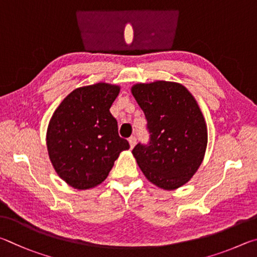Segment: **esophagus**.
Wrapping results in <instances>:
<instances>
[{"label":"esophagus","instance_id":"esophagus-1","mask_svg":"<svg viewBox=\"0 0 257 257\" xmlns=\"http://www.w3.org/2000/svg\"><path fill=\"white\" fill-rule=\"evenodd\" d=\"M128 142H130V147L134 148V146H136V143H137V138L134 137V136H132L131 138L128 139Z\"/></svg>","mask_w":257,"mask_h":257}]
</instances>
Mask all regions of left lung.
I'll use <instances>...</instances> for the list:
<instances>
[{"mask_svg":"<svg viewBox=\"0 0 257 257\" xmlns=\"http://www.w3.org/2000/svg\"><path fill=\"white\" fill-rule=\"evenodd\" d=\"M132 94L147 118L148 145L132 154L149 181L166 191L183 186L203 161L208 130L195 98L183 84L170 81L137 83Z\"/></svg>","mask_w":257,"mask_h":257,"instance_id":"8db88e82","label":"left lung"}]
</instances>
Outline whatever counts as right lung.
Returning <instances> with one entry per match:
<instances>
[{"label":"right lung","instance_id":"1","mask_svg":"<svg viewBox=\"0 0 257 257\" xmlns=\"http://www.w3.org/2000/svg\"><path fill=\"white\" fill-rule=\"evenodd\" d=\"M119 89L103 82L75 89L49 120V159L58 176L72 187L88 190L101 184L120 152L130 149L109 111Z\"/></svg>","mask_w":257,"mask_h":257}]
</instances>
